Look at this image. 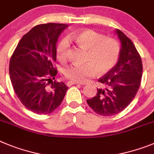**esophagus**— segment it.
Returning <instances> with one entry per match:
<instances>
[{
  "mask_svg": "<svg viewBox=\"0 0 154 154\" xmlns=\"http://www.w3.org/2000/svg\"><path fill=\"white\" fill-rule=\"evenodd\" d=\"M80 83L78 82H75V81H68L67 84H66V85H67L68 87L71 86V85H79ZM80 85H81V84H80Z\"/></svg>",
  "mask_w": 154,
  "mask_h": 154,
  "instance_id": "34e87169",
  "label": "esophagus"
}]
</instances>
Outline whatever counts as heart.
I'll list each match as a JSON object with an SVG mask.
<instances>
[{
	"label": "heart",
	"instance_id": "obj_1",
	"mask_svg": "<svg viewBox=\"0 0 154 154\" xmlns=\"http://www.w3.org/2000/svg\"><path fill=\"white\" fill-rule=\"evenodd\" d=\"M79 47L87 50L85 64H71L64 69V76L75 82H86L88 79L97 75H105L117 64L121 53L119 42L115 38L105 35L92 29H85L71 37ZM69 42L63 38L57 46V57L59 60H67Z\"/></svg>",
	"mask_w": 154,
	"mask_h": 154
}]
</instances>
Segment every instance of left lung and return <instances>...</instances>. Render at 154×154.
I'll use <instances>...</instances> for the list:
<instances>
[{"instance_id": "1", "label": "left lung", "mask_w": 154, "mask_h": 154, "mask_svg": "<svg viewBox=\"0 0 154 154\" xmlns=\"http://www.w3.org/2000/svg\"><path fill=\"white\" fill-rule=\"evenodd\" d=\"M116 32L122 43L119 61L110 72L98 79L104 88H98L96 96L87 100L94 112L103 116L119 114L132 102L143 74L141 57L132 40L119 29Z\"/></svg>"}]
</instances>
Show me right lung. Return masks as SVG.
<instances>
[{
  "mask_svg": "<svg viewBox=\"0 0 154 154\" xmlns=\"http://www.w3.org/2000/svg\"><path fill=\"white\" fill-rule=\"evenodd\" d=\"M66 27L58 23L35 26L24 35L11 57L9 74L16 95L25 108L36 114L52 113L68 89L63 82L52 81L57 73L56 44Z\"/></svg>",
  "mask_w": 154,
  "mask_h": 154,
  "instance_id": "obj_1",
  "label": "right lung"
}]
</instances>
